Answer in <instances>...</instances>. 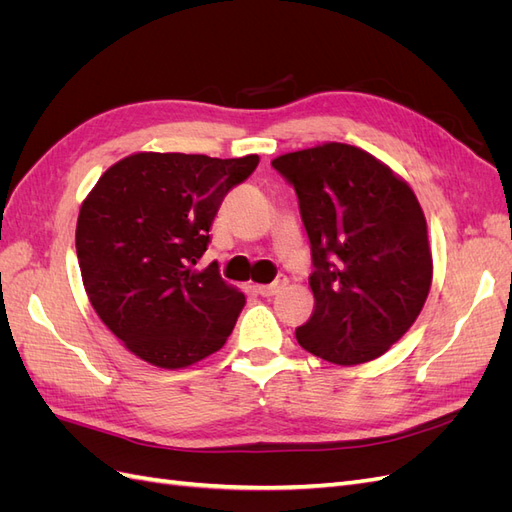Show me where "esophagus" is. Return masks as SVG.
<instances>
[{
    "instance_id": "34e87169",
    "label": "esophagus",
    "mask_w": 512,
    "mask_h": 512,
    "mask_svg": "<svg viewBox=\"0 0 512 512\" xmlns=\"http://www.w3.org/2000/svg\"><path fill=\"white\" fill-rule=\"evenodd\" d=\"M286 284H288V277H286V275H280L273 284L254 286V290H256L258 294H262V297H273V294H277L282 288H286Z\"/></svg>"
}]
</instances>
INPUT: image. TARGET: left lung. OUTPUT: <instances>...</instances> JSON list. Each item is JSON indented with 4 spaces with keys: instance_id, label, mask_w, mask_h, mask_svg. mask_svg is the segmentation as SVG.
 <instances>
[{
    "instance_id": "obj_1",
    "label": "left lung",
    "mask_w": 512,
    "mask_h": 512,
    "mask_svg": "<svg viewBox=\"0 0 512 512\" xmlns=\"http://www.w3.org/2000/svg\"><path fill=\"white\" fill-rule=\"evenodd\" d=\"M271 166L299 198L312 243L314 312L294 331L307 352L361 365L389 350L427 301L433 260L410 185L371 153L324 143Z\"/></svg>"
}]
</instances>
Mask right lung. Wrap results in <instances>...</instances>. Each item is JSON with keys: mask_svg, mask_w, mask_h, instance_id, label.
<instances>
[{"mask_svg": "<svg viewBox=\"0 0 512 512\" xmlns=\"http://www.w3.org/2000/svg\"><path fill=\"white\" fill-rule=\"evenodd\" d=\"M256 166L258 156L141 151L108 168L83 200L76 256L85 292L138 359L181 369L226 344L245 297L218 262H196L224 196Z\"/></svg>", "mask_w": 512, "mask_h": 512, "instance_id": "add662e5", "label": "right lung"}]
</instances>
